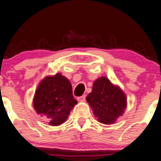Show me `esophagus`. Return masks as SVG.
Returning <instances> with one entry per match:
<instances>
[{"instance_id":"obj_1","label":"esophagus","mask_w":161,"mask_h":161,"mask_svg":"<svg viewBox=\"0 0 161 161\" xmlns=\"http://www.w3.org/2000/svg\"><path fill=\"white\" fill-rule=\"evenodd\" d=\"M78 100L80 102H84L86 100V95H82L78 97Z\"/></svg>"}]
</instances>
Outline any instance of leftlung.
<instances>
[{"label": "left lung", "mask_w": 161, "mask_h": 161, "mask_svg": "<svg viewBox=\"0 0 161 161\" xmlns=\"http://www.w3.org/2000/svg\"><path fill=\"white\" fill-rule=\"evenodd\" d=\"M97 120L103 124H113L122 115L126 107V97L119 87L106 77L94 81L92 92L86 97Z\"/></svg>", "instance_id": "left-lung-1"}]
</instances>
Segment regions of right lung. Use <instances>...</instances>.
<instances>
[{
	"instance_id": "right-lung-1",
	"label": "right lung",
	"mask_w": 161,
	"mask_h": 161,
	"mask_svg": "<svg viewBox=\"0 0 161 161\" xmlns=\"http://www.w3.org/2000/svg\"><path fill=\"white\" fill-rule=\"evenodd\" d=\"M77 101L74 98L70 81L61 74L43 79L33 99L38 114L50 120L51 125H59L67 120Z\"/></svg>"
}]
</instances>
